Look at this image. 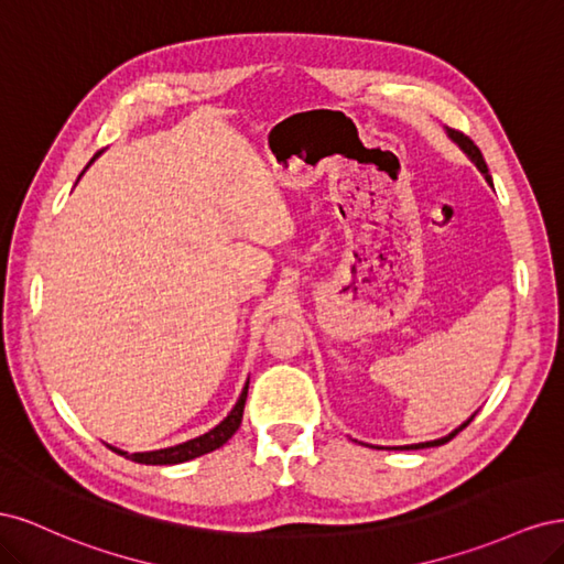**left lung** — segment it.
<instances>
[{
  "mask_svg": "<svg viewBox=\"0 0 564 564\" xmlns=\"http://www.w3.org/2000/svg\"><path fill=\"white\" fill-rule=\"evenodd\" d=\"M447 135H449V139L460 148V150H464L466 152V155H468V160L477 166V169H480V174L487 178V183L491 185V176H489V169H487V164H485V158H482V152H480V148H477L470 139H468V135L466 133H460V131H454V129H447ZM475 416V414H473ZM473 416L466 421V423H460L458 425V429L456 431H452L447 437H440V440H433V442H419V445H406V447H392V449H425V447H437V445H445V442H449L452 437H456L460 431H464L466 429V425L473 421Z\"/></svg>",
  "mask_w": 564,
  "mask_h": 564,
  "instance_id": "1",
  "label": "left lung"
}]
</instances>
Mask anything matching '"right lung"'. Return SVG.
<instances>
[{"instance_id": "obj_1", "label": "right lung", "mask_w": 564, "mask_h": 564, "mask_svg": "<svg viewBox=\"0 0 564 564\" xmlns=\"http://www.w3.org/2000/svg\"><path fill=\"white\" fill-rule=\"evenodd\" d=\"M100 155V152H98ZM96 155V158H98ZM94 158V160H96ZM91 160V162H94ZM89 162V164H91ZM247 390H249V381L242 390L240 400H237V404L232 406V412L220 421L216 429H212L209 433H204L195 440H187L183 442V445H176V447H166V449H158V452H135V454H127V452H119L115 449L117 454H124L129 456L131 460H135V464H145V466H174V464H183V460H191V458H197L202 454H209L218 447H224L226 442L237 433V429H240L242 423V414H245V402H247Z\"/></svg>"}]
</instances>
